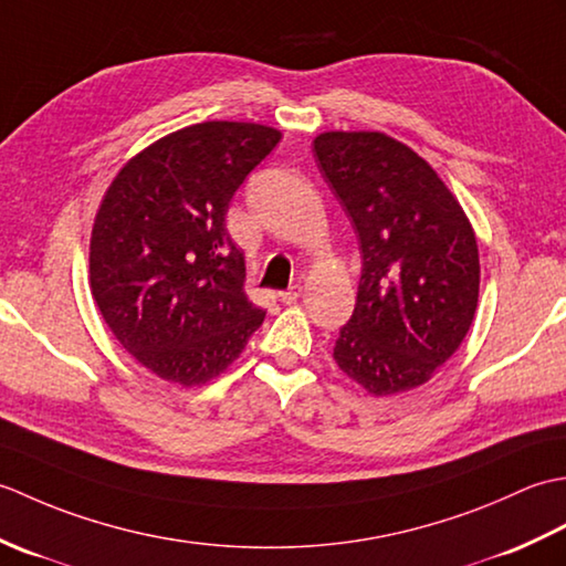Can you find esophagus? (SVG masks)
<instances>
[{"instance_id":"34e87169","label":"esophagus","mask_w":566,"mask_h":566,"mask_svg":"<svg viewBox=\"0 0 566 566\" xmlns=\"http://www.w3.org/2000/svg\"><path fill=\"white\" fill-rule=\"evenodd\" d=\"M298 296H302V286H290V290H286V292H280V302L282 304H296V298Z\"/></svg>"}]
</instances>
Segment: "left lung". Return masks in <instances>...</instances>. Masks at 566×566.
<instances>
[{
    "mask_svg": "<svg viewBox=\"0 0 566 566\" xmlns=\"http://www.w3.org/2000/svg\"><path fill=\"white\" fill-rule=\"evenodd\" d=\"M314 155L363 252L357 304L333 359L371 396L418 389L474 321V228L440 175L381 130H323Z\"/></svg>",
    "mask_w": 566,
    "mask_h": 566,
    "instance_id": "8db88e82",
    "label": "left lung"
}]
</instances>
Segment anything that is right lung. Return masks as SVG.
I'll use <instances>...</instances> for the list:
<instances>
[{
	"instance_id": "right-lung-1",
	"label": "right lung",
	"mask_w": 566,
	"mask_h": 566,
	"mask_svg": "<svg viewBox=\"0 0 566 566\" xmlns=\"http://www.w3.org/2000/svg\"><path fill=\"white\" fill-rule=\"evenodd\" d=\"M280 138L252 122L179 128L134 155L104 191L90 238V290L114 338L150 375L179 387L207 384L262 326L226 211Z\"/></svg>"
}]
</instances>
